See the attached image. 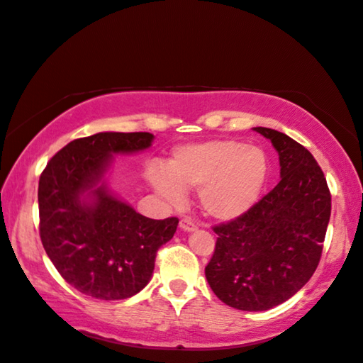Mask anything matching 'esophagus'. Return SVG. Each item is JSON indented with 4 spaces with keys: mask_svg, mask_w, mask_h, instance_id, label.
<instances>
[{
    "mask_svg": "<svg viewBox=\"0 0 363 363\" xmlns=\"http://www.w3.org/2000/svg\"><path fill=\"white\" fill-rule=\"evenodd\" d=\"M180 228L184 231H196L197 223L191 219V217H183L180 220Z\"/></svg>",
    "mask_w": 363,
    "mask_h": 363,
    "instance_id": "34e87169",
    "label": "esophagus"
}]
</instances>
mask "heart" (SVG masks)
Listing matches in <instances>:
<instances>
[{"label":"heart","instance_id":"heart-1","mask_svg":"<svg viewBox=\"0 0 363 363\" xmlns=\"http://www.w3.org/2000/svg\"><path fill=\"white\" fill-rule=\"evenodd\" d=\"M267 174V157L259 147L235 140H213L177 149L171 172L154 167L150 182L175 205L183 203V188L200 189V203L206 214L233 220L255 206Z\"/></svg>","mask_w":363,"mask_h":363}]
</instances>
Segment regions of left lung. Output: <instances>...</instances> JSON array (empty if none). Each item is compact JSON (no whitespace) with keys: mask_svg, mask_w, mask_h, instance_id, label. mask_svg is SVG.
I'll list each match as a JSON object with an SVG mask.
<instances>
[{"mask_svg":"<svg viewBox=\"0 0 363 363\" xmlns=\"http://www.w3.org/2000/svg\"><path fill=\"white\" fill-rule=\"evenodd\" d=\"M278 150L281 180L244 216L214 225L209 287L239 311L284 303L318 267L331 216V192L311 152L286 133L255 127Z\"/></svg>","mask_w":363,"mask_h":363,"instance_id":"obj_1","label":"left lung"}]
</instances>
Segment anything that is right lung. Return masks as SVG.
Masks as SVG:
<instances>
[{"instance_id": "obj_1", "label": "right lung", "mask_w": 363, "mask_h": 363, "mask_svg": "<svg viewBox=\"0 0 363 363\" xmlns=\"http://www.w3.org/2000/svg\"><path fill=\"white\" fill-rule=\"evenodd\" d=\"M147 132H102L60 149L38 182L40 239L69 286L98 300H124L149 283L158 248L171 240L177 217L154 220L98 186L113 152L147 149ZM92 189L95 202L79 199Z\"/></svg>"}]
</instances>
